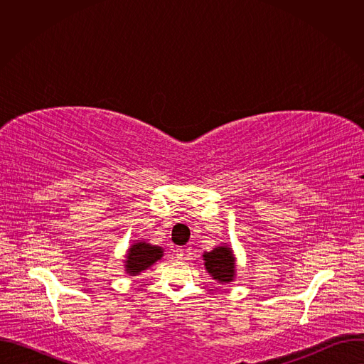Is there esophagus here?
<instances>
[{
	"instance_id": "obj_1",
	"label": "esophagus",
	"mask_w": 364,
	"mask_h": 364,
	"mask_svg": "<svg viewBox=\"0 0 364 364\" xmlns=\"http://www.w3.org/2000/svg\"><path fill=\"white\" fill-rule=\"evenodd\" d=\"M186 252H187V249H184V247H177V249H176V256H177L178 259H181V257L186 255Z\"/></svg>"
}]
</instances>
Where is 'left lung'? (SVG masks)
<instances>
[{
  "label": "left lung",
  "mask_w": 364,
  "mask_h": 364,
  "mask_svg": "<svg viewBox=\"0 0 364 364\" xmlns=\"http://www.w3.org/2000/svg\"><path fill=\"white\" fill-rule=\"evenodd\" d=\"M204 268L219 284H230L236 278V256L229 245H219L203 253Z\"/></svg>",
  "instance_id": "left-lung-1"
}]
</instances>
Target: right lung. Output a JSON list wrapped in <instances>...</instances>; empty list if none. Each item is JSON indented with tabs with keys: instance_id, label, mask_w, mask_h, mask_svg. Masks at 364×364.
Segmentation results:
<instances>
[{
	"instance_id": "add662e5",
	"label": "right lung",
	"mask_w": 364,
	"mask_h": 364,
	"mask_svg": "<svg viewBox=\"0 0 364 364\" xmlns=\"http://www.w3.org/2000/svg\"><path fill=\"white\" fill-rule=\"evenodd\" d=\"M164 256V249L157 245H151L146 240H135L127 250L124 268L131 277L149 269Z\"/></svg>"
}]
</instances>
